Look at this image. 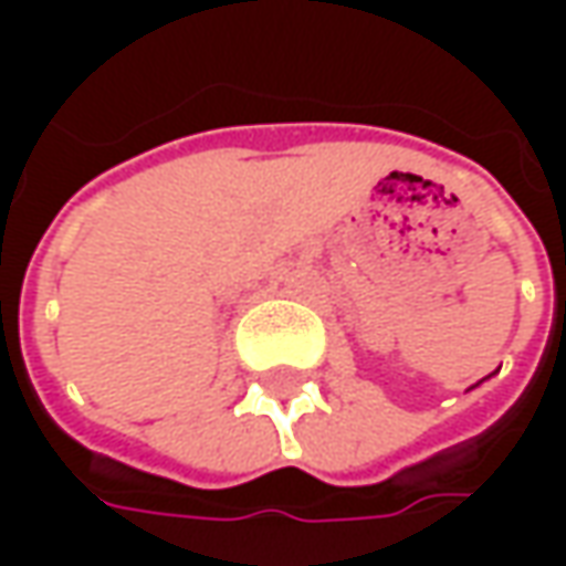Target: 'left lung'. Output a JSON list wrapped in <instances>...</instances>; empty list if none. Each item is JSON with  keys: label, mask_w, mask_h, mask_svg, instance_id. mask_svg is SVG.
Segmentation results:
<instances>
[{"label": "left lung", "mask_w": 566, "mask_h": 566, "mask_svg": "<svg viewBox=\"0 0 566 566\" xmlns=\"http://www.w3.org/2000/svg\"><path fill=\"white\" fill-rule=\"evenodd\" d=\"M479 384H482V380H479ZM479 384H475V387H479Z\"/></svg>", "instance_id": "left-lung-1"}]
</instances>
